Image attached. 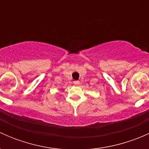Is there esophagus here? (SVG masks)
I'll use <instances>...</instances> for the list:
<instances>
[{
	"instance_id": "esophagus-1",
	"label": "esophagus",
	"mask_w": 149,
	"mask_h": 149,
	"mask_svg": "<svg viewBox=\"0 0 149 149\" xmlns=\"http://www.w3.org/2000/svg\"><path fill=\"white\" fill-rule=\"evenodd\" d=\"M73 84H74L75 85H79V84H80V82H79V81H73Z\"/></svg>"
}]
</instances>
